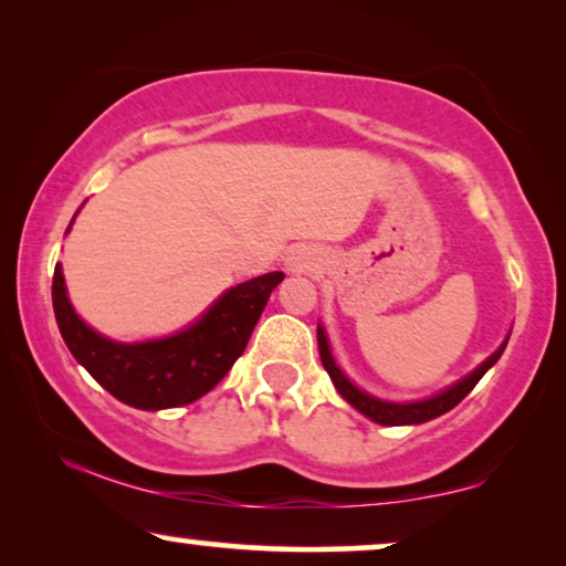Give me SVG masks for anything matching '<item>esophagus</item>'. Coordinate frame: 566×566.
<instances>
[{
  "mask_svg": "<svg viewBox=\"0 0 566 566\" xmlns=\"http://www.w3.org/2000/svg\"><path fill=\"white\" fill-rule=\"evenodd\" d=\"M316 268V254L308 247H298L289 254V270L291 273H306V270Z\"/></svg>",
  "mask_w": 566,
  "mask_h": 566,
  "instance_id": "obj_1",
  "label": "esophagus"
}]
</instances>
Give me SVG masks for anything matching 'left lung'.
<instances>
[{"label":"left lung","instance_id":"8db88e82","mask_svg":"<svg viewBox=\"0 0 566 566\" xmlns=\"http://www.w3.org/2000/svg\"><path fill=\"white\" fill-rule=\"evenodd\" d=\"M507 337H505V343H502L497 350L490 355V358H486L484 363H479V366L471 370L469 376H463L461 381L451 384L448 389L432 394V397L420 399V401H386V399L370 397L368 391L358 389V386H355L350 378L343 374V368H339L335 358H332L329 337H327V332H324V324H316V343H319L322 366L329 374L332 384H335V389L339 391V397H343L350 407L358 409L360 415H366L368 420H374L378 424H391V428L394 424H422L428 420H436V417H440V415L451 412V409L459 405V401L467 397L471 389H474V386L479 384V378H482L486 370H490L494 363L500 360V355L507 345Z\"/></svg>","mask_w":566,"mask_h":566}]
</instances>
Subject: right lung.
<instances>
[{"label":"right lung","instance_id":"1","mask_svg":"<svg viewBox=\"0 0 566 566\" xmlns=\"http://www.w3.org/2000/svg\"><path fill=\"white\" fill-rule=\"evenodd\" d=\"M281 281L283 273H268L231 285L185 329L144 343H118L92 329L69 301L61 265L53 270L51 296L59 332L76 363L123 405L157 412L190 405L229 374Z\"/></svg>","mask_w":566,"mask_h":566}]
</instances>
